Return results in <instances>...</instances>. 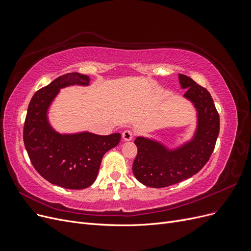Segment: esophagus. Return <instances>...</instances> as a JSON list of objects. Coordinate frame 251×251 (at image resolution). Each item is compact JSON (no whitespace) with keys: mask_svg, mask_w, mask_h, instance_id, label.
<instances>
[{"mask_svg":"<svg viewBox=\"0 0 251 251\" xmlns=\"http://www.w3.org/2000/svg\"><path fill=\"white\" fill-rule=\"evenodd\" d=\"M133 136H134V133L131 130H125L123 132V139L126 141L131 140L133 138Z\"/></svg>","mask_w":251,"mask_h":251,"instance_id":"1","label":"esophagus"}]
</instances>
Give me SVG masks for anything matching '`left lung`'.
Segmentation results:
<instances>
[{
  "instance_id": "1",
  "label": "left lung",
  "mask_w": 251,
  "mask_h": 251,
  "mask_svg": "<svg viewBox=\"0 0 251 251\" xmlns=\"http://www.w3.org/2000/svg\"><path fill=\"white\" fill-rule=\"evenodd\" d=\"M184 97L198 112V126L194 139L176 150H168L161 143L144 137L134 141L137 156L133 173L142 184L160 188L179 183L198 173L206 164L215 150L220 131V117L208 91L191 77L179 74Z\"/></svg>"
}]
</instances>
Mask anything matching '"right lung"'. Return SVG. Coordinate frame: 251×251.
<instances>
[{"mask_svg": "<svg viewBox=\"0 0 251 251\" xmlns=\"http://www.w3.org/2000/svg\"><path fill=\"white\" fill-rule=\"evenodd\" d=\"M90 77L67 73L36 91L28 105L24 124L25 148L36 172L50 183L69 189L93 184L101 159L120 141L119 133L108 136L82 132L62 135L50 126L47 110L59 89L72 85L87 86Z\"/></svg>", "mask_w": 251, "mask_h": 251, "instance_id": "right-lung-1", "label": "right lung"}]
</instances>
